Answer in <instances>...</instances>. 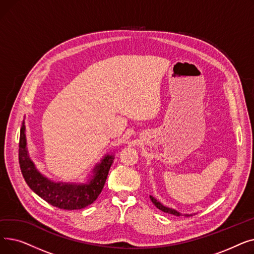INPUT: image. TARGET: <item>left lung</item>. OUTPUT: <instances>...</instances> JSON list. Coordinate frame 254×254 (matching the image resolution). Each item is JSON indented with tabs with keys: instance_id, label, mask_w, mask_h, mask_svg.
<instances>
[{
	"instance_id": "left-lung-1",
	"label": "left lung",
	"mask_w": 254,
	"mask_h": 254,
	"mask_svg": "<svg viewBox=\"0 0 254 254\" xmlns=\"http://www.w3.org/2000/svg\"><path fill=\"white\" fill-rule=\"evenodd\" d=\"M150 199H151V202L155 205V207H156L157 209L161 210V211H163V212H165V213H169V214H173V215H175V216H181V214H180L179 212H177V211L174 210V209H171V208L165 207L164 205H162L161 203L157 202L156 199H155L153 196H151V195H150ZM185 216H190V215L186 214Z\"/></svg>"
}]
</instances>
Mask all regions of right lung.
I'll return each mask as SVG.
<instances>
[{"instance_id":"1","label":"right lung","mask_w":254,"mask_h":254,"mask_svg":"<svg viewBox=\"0 0 254 254\" xmlns=\"http://www.w3.org/2000/svg\"><path fill=\"white\" fill-rule=\"evenodd\" d=\"M24 120L20 128L18 159L22 176L30 189L48 204L63 210H79L92 204L98 198L105 185L113 162L112 155H106L96 167L92 179L86 184L55 183L36 170L28 155Z\"/></svg>"}]
</instances>
